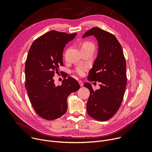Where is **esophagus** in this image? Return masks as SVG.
<instances>
[{"instance_id":"obj_1","label":"esophagus","mask_w":152,"mask_h":152,"mask_svg":"<svg viewBox=\"0 0 152 152\" xmlns=\"http://www.w3.org/2000/svg\"><path fill=\"white\" fill-rule=\"evenodd\" d=\"M79 85H80V86H82L83 85V83L82 81H81V80H79Z\"/></svg>"}]
</instances>
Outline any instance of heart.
I'll return each instance as SVG.
<instances>
[{
    "label": "heart",
    "mask_w": 152,
    "mask_h": 152,
    "mask_svg": "<svg viewBox=\"0 0 152 152\" xmlns=\"http://www.w3.org/2000/svg\"><path fill=\"white\" fill-rule=\"evenodd\" d=\"M86 48H93L94 49V45H93V43H92L90 41H84L82 44L81 49H86ZM87 69H88L87 67L86 66H80L75 70V73L79 76H82L84 75L85 71L87 70Z\"/></svg>",
    "instance_id": "obj_1"
}]
</instances>
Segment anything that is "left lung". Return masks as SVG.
<instances>
[{
  "label": "left lung",
  "mask_w": 152,
  "mask_h": 152,
  "mask_svg": "<svg viewBox=\"0 0 152 152\" xmlns=\"http://www.w3.org/2000/svg\"><path fill=\"white\" fill-rule=\"evenodd\" d=\"M90 35L96 38L99 49L88 80L100 82V88L94 91L90 83H84L90 92L86 111L94 119L103 121L113 117L122 103L127 85L126 63L122 48L113 34L93 28L82 38Z\"/></svg>",
  "instance_id": "1"
}]
</instances>
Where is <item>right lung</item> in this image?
I'll return each instance as SVG.
<instances>
[{
	"label": "right lung",
	"mask_w": 152,
	"mask_h": 152,
	"mask_svg": "<svg viewBox=\"0 0 152 152\" xmlns=\"http://www.w3.org/2000/svg\"><path fill=\"white\" fill-rule=\"evenodd\" d=\"M76 33L68 34L50 31L36 39L25 63V87L35 113L41 118L53 120L67 110V97L80 88L78 82L64 76L61 85L55 86L53 77L63 66L62 52Z\"/></svg>",
	"instance_id": "obj_1"
}]
</instances>
